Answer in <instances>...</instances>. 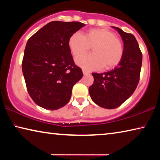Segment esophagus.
<instances>
[{
	"instance_id": "1",
	"label": "esophagus",
	"mask_w": 160,
	"mask_h": 160,
	"mask_svg": "<svg viewBox=\"0 0 160 160\" xmlns=\"http://www.w3.org/2000/svg\"><path fill=\"white\" fill-rule=\"evenodd\" d=\"M82 72H83L84 75H88V74L90 73V72L88 71V70H82Z\"/></svg>"
}]
</instances>
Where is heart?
<instances>
[{"mask_svg": "<svg viewBox=\"0 0 160 160\" xmlns=\"http://www.w3.org/2000/svg\"><path fill=\"white\" fill-rule=\"evenodd\" d=\"M68 47L74 56L88 52L92 48L94 54L75 58L78 66L88 70H98L104 66L107 70L113 68L118 66L123 56L121 40L107 29H91L85 36L75 32L69 38Z\"/></svg>", "mask_w": 160, "mask_h": 160, "instance_id": "heart-1", "label": "heart"}]
</instances>
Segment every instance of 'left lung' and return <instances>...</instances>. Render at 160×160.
<instances>
[{
	"mask_svg": "<svg viewBox=\"0 0 160 160\" xmlns=\"http://www.w3.org/2000/svg\"><path fill=\"white\" fill-rule=\"evenodd\" d=\"M123 42V56L114 69L104 73L92 72L94 82L89 88L92 101L98 106L112 109L121 106L131 97L139 82L142 55L138 43L132 34L118 28Z\"/></svg>",
	"mask_w": 160,
	"mask_h": 160,
	"instance_id": "left-lung-1",
	"label": "left lung"
}]
</instances>
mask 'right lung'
Listing matches in <instances>:
<instances>
[{
    "label": "right lung",
    "mask_w": 160,
    "mask_h": 160,
    "mask_svg": "<svg viewBox=\"0 0 160 160\" xmlns=\"http://www.w3.org/2000/svg\"><path fill=\"white\" fill-rule=\"evenodd\" d=\"M84 26L53 21L28 39L22 69L29 96L39 107L56 110L70 101L72 87L83 73L74 63L68 40Z\"/></svg>",
    "instance_id": "obj_1"
}]
</instances>
